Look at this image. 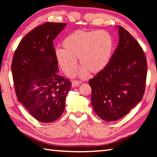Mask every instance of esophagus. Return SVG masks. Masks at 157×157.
Masks as SVG:
<instances>
[{"mask_svg": "<svg viewBox=\"0 0 157 157\" xmlns=\"http://www.w3.org/2000/svg\"><path fill=\"white\" fill-rule=\"evenodd\" d=\"M81 84L80 82H79L78 80H73L72 82V88H74V87H77V86H79V84Z\"/></svg>", "mask_w": 157, "mask_h": 157, "instance_id": "esophagus-1", "label": "esophagus"}]
</instances>
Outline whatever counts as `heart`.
<instances>
[{
	"instance_id": "obj_1",
	"label": "heart",
	"mask_w": 157,
	"mask_h": 157,
	"mask_svg": "<svg viewBox=\"0 0 157 157\" xmlns=\"http://www.w3.org/2000/svg\"><path fill=\"white\" fill-rule=\"evenodd\" d=\"M113 39L109 32L99 31H75L63 40V49L55 51V57L66 75H73L78 68L79 59L82 78L90 72L96 74L102 71L111 60Z\"/></svg>"
}]
</instances>
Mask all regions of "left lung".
<instances>
[{"mask_svg":"<svg viewBox=\"0 0 157 157\" xmlns=\"http://www.w3.org/2000/svg\"><path fill=\"white\" fill-rule=\"evenodd\" d=\"M119 43L108 65L89 84L96 114L106 121L123 117L141 101L145 91L147 63L142 47L121 26Z\"/></svg>","mask_w":157,"mask_h":157,"instance_id":"left-lung-1","label":"left lung"}]
</instances>
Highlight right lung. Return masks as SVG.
<instances>
[{"mask_svg": "<svg viewBox=\"0 0 157 157\" xmlns=\"http://www.w3.org/2000/svg\"><path fill=\"white\" fill-rule=\"evenodd\" d=\"M65 23H44L23 38L13 56L11 70L19 102L42 123L59 119L71 88L67 79L57 74L53 40Z\"/></svg>", "mask_w": 157, "mask_h": 157, "instance_id": "right-lung-1", "label": "right lung"}]
</instances>
